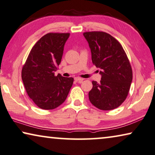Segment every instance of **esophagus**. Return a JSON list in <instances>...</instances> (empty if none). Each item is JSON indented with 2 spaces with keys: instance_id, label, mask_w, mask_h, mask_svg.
Returning <instances> with one entry per match:
<instances>
[{
  "instance_id": "1",
  "label": "esophagus",
  "mask_w": 155,
  "mask_h": 155,
  "mask_svg": "<svg viewBox=\"0 0 155 155\" xmlns=\"http://www.w3.org/2000/svg\"><path fill=\"white\" fill-rule=\"evenodd\" d=\"M74 80L76 81L77 82H78V83H81L82 81L83 80H84V78H78V77H76L74 78Z\"/></svg>"
}]
</instances>
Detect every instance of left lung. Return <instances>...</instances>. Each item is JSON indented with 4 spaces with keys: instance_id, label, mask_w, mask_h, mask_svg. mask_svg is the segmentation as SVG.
Wrapping results in <instances>:
<instances>
[{
    "instance_id": "left-lung-1",
    "label": "left lung",
    "mask_w": 155,
    "mask_h": 155,
    "mask_svg": "<svg viewBox=\"0 0 155 155\" xmlns=\"http://www.w3.org/2000/svg\"><path fill=\"white\" fill-rule=\"evenodd\" d=\"M91 51L92 61L100 69V83L93 81L88 93L92 105L104 110L120 107L128 95L132 81V70L122 45L105 32L84 33Z\"/></svg>"
}]
</instances>
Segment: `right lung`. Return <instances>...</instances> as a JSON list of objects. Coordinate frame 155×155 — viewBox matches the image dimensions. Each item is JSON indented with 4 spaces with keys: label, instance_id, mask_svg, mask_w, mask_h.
Masks as SVG:
<instances>
[{
    "label": "right lung",
    "instance_id": "obj_1",
    "mask_svg": "<svg viewBox=\"0 0 155 155\" xmlns=\"http://www.w3.org/2000/svg\"><path fill=\"white\" fill-rule=\"evenodd\" d=\"M70 33H50L37 41L23 66L21 78L28 95L39 108L51 110L65 101L72 77L55 76Z\"/></svg>",
    "mask_w": 155,
    "mask_h": 155
}]
</instances>
